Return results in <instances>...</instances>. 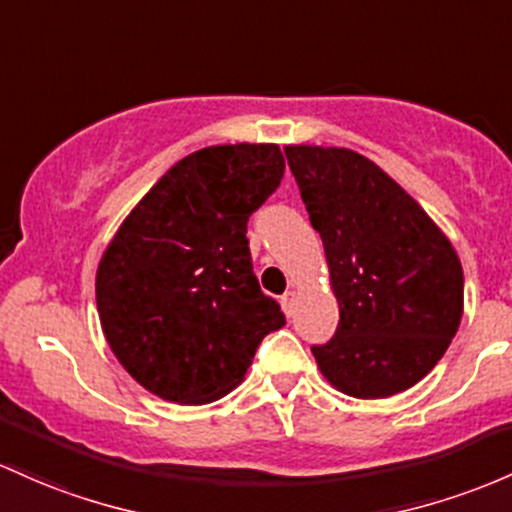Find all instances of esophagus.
Wrapping results in <instances>:
<instances>
[{"label":"esophagus","mask_w":512,"mask_h":512,"mask_svg":"<svg viewBox=\"0 0 512 512\" xmlns=\"http://www.w3.org/2000/svg\"><path fill=\"white\" fill-rule=\"evenodd\" d=\"M282 308H284V313L286 316H294V311H296V294L294 291H286V294L282 296Z\"/></svg>","instance_id":"1"}]
</instances>
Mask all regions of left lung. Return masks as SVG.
Masks as SVG:
<instances>
[{
    "instance_id": "1",
    "label": "left lung",
    "mask_w": 512,
    "mask_h": 512,
    "mask_svg": "<svg viewBox=\"0 0 512 512\" xmlns=\"http://www.w3.org/2000/svg\"><path fill=\"white\" fill-rule=\"evenodd\" d=\"M284 153L340 303L335 335L311 347L320 372L355 398L411 389L440 362L462 320L457 252L418 201L364 155L318 145Z\"/></svg>"
}]
</instances>
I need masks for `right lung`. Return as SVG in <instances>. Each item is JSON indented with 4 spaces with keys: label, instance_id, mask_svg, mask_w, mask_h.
I'll use <instances>...</instances> for the list:
<instances>
[{
    "label": "right lung",
    "instance_id": "obj_1",
    "mask_svg": "<svg viewBox=\"0 0 512 512\" xmlns=\"http://www.w3.org/2000/svg\"><path fill=\"white\" fill-rule=\"evenodd\" d=\"M284 177L279 145H211L167 170L97 269L106 342L172 403L218 401L286 318L252 272L247 221Z\"/></svg>",
    "mask_w": 512,
    "mask_h": 512
}]
</instances>
